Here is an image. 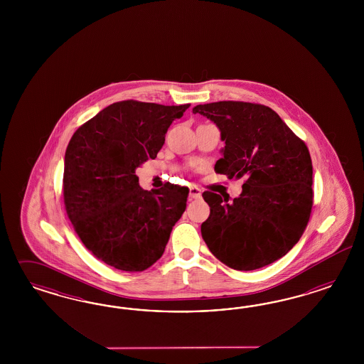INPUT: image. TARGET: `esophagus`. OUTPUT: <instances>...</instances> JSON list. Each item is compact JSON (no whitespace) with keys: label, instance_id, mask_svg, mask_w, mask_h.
<instances>
[{"label":"esophagus","instance_id":"esophagus-1","mask_svg":"<svg viewBox=\"0 0 364 364\" xmlns=\"http://www.w3.org/2000/svg\"><path fill=\"white\" fill-rule=\"evenodd\" d=\"M189 198H201V191H200V188L195 187V186H192V187L189 188Z\"/></svg>","mask_w":364,"mask_h":364}]
</instances>
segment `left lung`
<instances>
[{"instance_id":"8db88e82","label":"left lung","mask_w":364,"mask_h":364,"mask_svg":"<svg viewBox=\"0 0 364 364\" xmlns=\"http://www.w3.org/2000/svg\"><path fill=\"white\" fill-rule=\"evenodd\" d=\"M220 129L225 146L215 171L245 177L239 198L205 191L210 218L201 236L221 263L237 271L271 264L292 250L312 210L309 148L275 110L252 102L219 101L196 105Z\"/></svg>"}]
</instances>
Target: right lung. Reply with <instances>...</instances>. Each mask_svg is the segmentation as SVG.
I'll return each mask as SVG.
<instances>
[{
  "label": "right lung",
  "instance_id": "1",
  "mask_svg": "<svg viewBox=\"0 0 364 364\" xmlns=\"http://www.w3.org/2000/svg\"><path fill=\"white\" fill-rule=\"evenodd\" d=\"M191 107L119 101L81 125L68 144L64 203L73 228L105 264L140 272L164 254L189 189L145 191L136 168L154 159L173 120Z\"/></svg>",
  "mask_w": 364,
  "mask_h": 364
}]
</instances>
